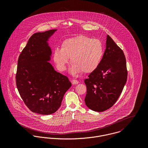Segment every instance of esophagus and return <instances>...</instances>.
I'll return each instance as SVG.
<instances>
[{
  "label": "esophagus",
  "instance_id": "esophagus-1",
  "mask_svg": "<svg viewBox=\"0 0 148 148\" xmlns=\"http://www.w3.org/2000/svg\"><path fill=\"white\" fill-rule=\"evenodd\" d=\"M72 83L73 85L78 84H79V81L77 80H72Z\"/></svg>",
  "mask_w": 148,
  "mask_h": 148
}]
</instances>
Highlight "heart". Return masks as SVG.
Here are the masks:
<instances>
[{
  "label": "heart",
  "instance_id": "b5f03b06",
  "mask_svg": "<svg viewBox=\"0 0 148 148\" xmlns=\"http://www.w3.org/2000/svg\"><path fill=\"white\" fill-rule=\"evenodd\" d=\"M104 54L102 42L85 35H79L63 41L60 49H56L53 59L58 69L63 71L70 59V71L73 75L90 73L99 66Z\"/></svg>",
  "mask_w": 148,
  "mask_h": 148
}]
</instances>
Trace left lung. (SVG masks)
<instances>
[{
    "instance_id": "8db88e82",
    "label": "left lung",
    "mask_w": 148,
    "mask_h": 148,
    "mask_svg": "<svg viewBox=\"0 0 148 148\" xmlns=\"http://www.w3.org/2000/svg\"><path fill=\"white\" fill-rule=\"evenodd\" d=\"M127 76L124 52L107 35L106 49L101 62L84 80L86 106L99 112L111 108L120 97L127 82Z\"/></svg>"
}]
</instances>
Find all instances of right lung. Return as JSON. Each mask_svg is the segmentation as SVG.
<instances>
[{
	"label": "right lung",
	"mask_w": 148,
	"mask_h": 148,
	"mask_svg": "<svg viewBox=\"0 0 148 148\" xmlns=\"http://www.w3.org/2000/svg\"><path fill=\"white\" fill-rule=\"evenodd\" d=\"M56 31L33 34L18 61L16 83L21 99L31 111L44 115L58 110L72 85L48 62L52 51L47 42Z\"/></svg>",
	"instance_id": "right-lung-1"
}]
</instances>
